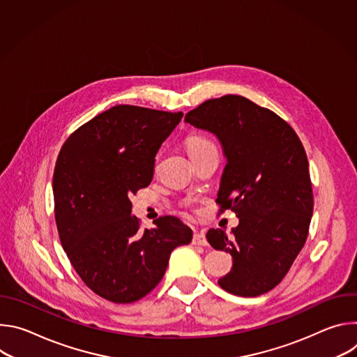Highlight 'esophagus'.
<instances>
[{
	"label": "esophagus",
	"instance_id": "obj_1",
	"mask_svg": "<svg viewBox=\"0 0 357 357\" xmlns=\"http://www.w3.org/2000/svg\"><path fill=\"white\" fill-rule=\"evenodd\" d=\"M192 244H195V245H208L209 243H208V238H206L205 234L195 233L193 238H192Z\"/></svg>",
	"mask_w": 357,
	"mask_h": 357
}]
</instances>
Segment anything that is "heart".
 <instances>
[{"instance_id":"1","label":"heart","mask_w":357,"mask_h":357,"mask_svg":"<svg viewBox=\"0 0 357 357\" xmlns=\"http://www.w3.org/2000/svg\"><path fill=\"white\" fill-rule=\"evenodd\" d=\"M216 148L215 144L203 135H190L186 139V149H188V154L189 157H195L202 154V152H205L208 149Z\"/></svg>"}]
</instances>
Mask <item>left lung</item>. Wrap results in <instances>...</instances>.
I'll return each mask as SVG.
<instances>
[{"label":"left lung","mask_w":357,"mask_h":357,"mask_svg":"<svg viewBox=\"0 0 357 357\" xmlns=\"http://www.w3.org/2000/svg\"><path fill=\"white\" fill-rule=\"evenodd\" d=\"M185 123L222 144L226 167L216 202L238 226L227 236L211 229L208 241L230 252L233 267L219 285L257 296L281 282L308 237L314 211L310 164L288 123L251 100L227 94L202 103Z\"/></svg>","instance_id":"left-lung-1"}]
</instances>
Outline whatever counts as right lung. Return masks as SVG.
Listing matches in <instances>:
<instances>
[{
  "instance_id": "1",
  "label": "right lung",
  "mask_w": 357,
  "mask_h": 357,
  "mask_svg": "<svg viewBox=\"0 0 357 357\" xmlns=\"http://www.w3.org/2000/svg\"><path fill=\"white\" fill-rule=\"evenodd\" d=\"M183 113L114 106L77 128L54 172L62 247L83 282L116 303L141 299L162 280L169 256L192 230L175 216L139 230L130 195L148 186L155 155Z\"/></svg>"
}]
</instances>
